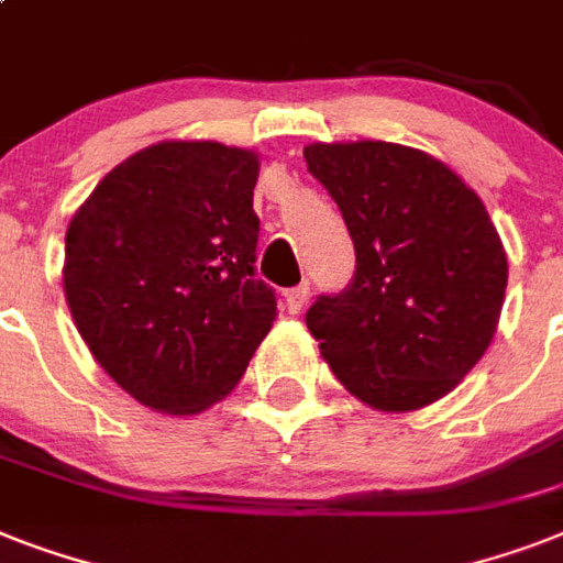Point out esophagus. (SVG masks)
I'll list each match as a JSON object with an SVG mask.
<instances>
[{
    "label": "esophagus",
    "mask_w": 563,
    "mask_h": 563,
    "mask_svg": "<svg viewBox=\"0 0 563 563\" xmlns=\"http://www.w3.org/2000/svg\"><path fill=\"white\" fill-rule=\"evenodd\" d=\"M283 298H286V309H289L291 316H298L309 298V286L307 283H300V286H295V289H286V295H283Z\"/></svg>",
    "instance_id": "1"
}]
</instances>
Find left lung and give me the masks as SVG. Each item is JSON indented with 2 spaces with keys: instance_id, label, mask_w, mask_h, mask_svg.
I'll use <instances>...</instances> for the list:
<instances>
[{
  "instance_id": "8db88e82",
  "label": "left lung",
  "mask_w": 563,
  "mask_h": 563,
  "mask_svg": "<svg viewBox=\"0 0 563 563\" xmlns=\"http://www.w3.org/2000/svg\"><path fill=\"white\" fill-rule=\"evenodd\" d=\"M303 157L356 247L351 286L307 312L321 356L376 411L441 400L485 356L506 298V247L485 203L409 145L312 143Z\"/></svg>"
}]
</instances>
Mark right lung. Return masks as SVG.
<instances>
[{
	"mask_svg": "<svg viewBox=\"0 0 563 563\" xmlns=\"http://www.w3.org/2000/svg\"><path fill=\"white\" fill-rule=\"evenodd\" d=\"M256 175L251 148L163 140L110 169L66 228L75 327L148 409H210L272 330L277 300L254 280Z\"/></svg>",
	"mask_w": 563,
	"mask_h": 563,
	"instance_id": "obj_1",
	"label": "right lung"
}]
</instances>
